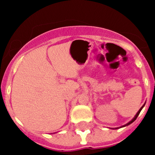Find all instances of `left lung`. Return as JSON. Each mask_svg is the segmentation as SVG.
Returning a JSON list of instances; mask_svg holds the SVG:
<instances>
[{"label": "left lung", "instance_id": "1", "mask_svg": "<svg viewBox=\"0 0 155 155\" xmlns=\"http://www.w3.org/2000/svg\"><path fill=\"white\" fill-rule=\"evenodd\" d=\"M144 106H145V104H144V105H143V107H142L141 108H140V110H139V111H138V112H137V115H135V117H134V118H133V119H132V120H131V121H130V122H128V123H127V124H125V125H124V126H127V125H129V124H131V123H133V122H134V121H135V120H136V119H137V117H138V115H140V112H141L142 109H143V107H144Z\"/></svg>", "mask_w": 155, "mask_h": 155}]
</instances>
